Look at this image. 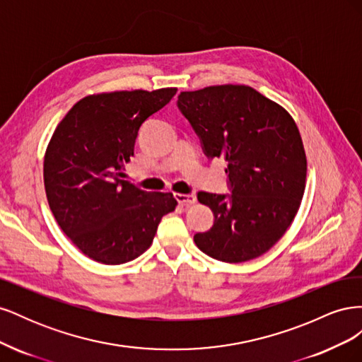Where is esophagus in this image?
Returning <instances> with one entry per match:
<instances>
[{
	"label": "esophagus",
	"mask_w": 362,
	"mask_h": 362,
	"mask_svg": "<svg viewBox=\"0 0 362 362\" xmlns=\"http://www.w3.org/2000/svg\"><path fill=\"white\" fill-rule=\"evenodd\" d=\"M175 199H177L181 205L184 206H190L196 202V196L194 194H182V193H173Z\"/></svg>",
	"instance_id": "1"
}]
</instances>
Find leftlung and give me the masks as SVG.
Wrapping results in <instances>:
<instances>
[{
	"instance_id": "left-lung-1",
	"label": "left lung",
	"mask_w": 362,
	"mask_h": 362,
	"mask_svg": "<svg viewBox=\"0 0 362 362\" xmlns=\"http://www.w3.org/2000/svg\"><path fill=\"white\" fill-rule=\"evenodd\" d=\"M178 108L199 136L208 158L228 161L231 194L199 192L214 225L193 240L225 262L261 257L286 234L305 192L306 156L286 108L243 84L181 92Z\"/></svg>"
}]
</instances>
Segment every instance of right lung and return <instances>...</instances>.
I'll list each match as a JSON object with an SVG mask.
<instances>
[{
	"label": "right lung",
	"mask_w": 362,
	"mask_h": 362,
	"mask_svg": "<svg viewBox=\"0 0 362 362\" xmlns=\"http://www.w3.org/2000/svg\"><path fill=\"white\" fill-rule=\"evenodd\" d=\"M175 87L89 95L62 119L43 160L47 199L62 231L84 255L124 264L152 245L172 193L122 180L139 129L166 105Z\"/></svg>",
	"instance_id": "add662e5"
}]
</instances>
